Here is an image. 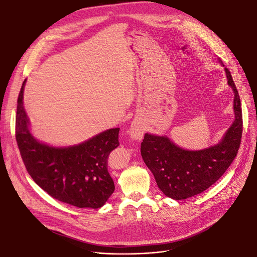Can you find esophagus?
<instances>
[{"mask_svg": "<svg viewBox=\"0 0 257 257\" xmlns=\"http://www.w3.org/2000/svg\"><path fill=\"white\" fill-rule=\"evenodd\" d=\"M145 127L144 125L138 122V121H133L130 128H129V135L131 137L132 141L135 142H141L143 137H144V133H145Z\"/></svg>", "mask_w": 257, "mask_h": 257, "instance_id": "34e87169", "label": "esophagus"}]
</instances>
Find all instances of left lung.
<instances>
[{"label": "left lung", "mask_w": 257, "mask_h": 257, "mask_svg": "<svg viewBox=\"0 0 257 257\" xmlns=\"http://www.w3.org/2000/svg\"><path fill=\"white\" fill-rule=\"evenodd\" d=\"M227 84L234 91L235 120L221 141L203 150H185L166 135L146 133L141 153L155 176L159 189L167 197L184 200L199 195L216 182L238 154L243 131L241 100L230 72L223 65Z\"/></svg>", "instance_id": "1"}]
</instances>
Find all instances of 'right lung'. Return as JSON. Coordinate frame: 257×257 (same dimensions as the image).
Returning <instances> with one entry per match:
<instances>
[{"instance_id": "add662e5", "label": "right lung", "mask_w": 257, "mask_h": 257, "mask_svg": "<svg viewBox=\"0 0 257 257\" xmlns=\"http://www.w3.org/2000/svg\"><path fill=\"white\" fill-rule=\"evenodd\" d=\"M23 82L17 100L16 142L35 182L54 199L79 208L102 207L114 191L107 157L119 146L120 128L102 131L87 141L54 147L37 139L23 106Z\"/></svg>"}]
</instances>
